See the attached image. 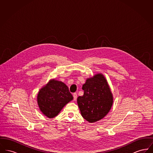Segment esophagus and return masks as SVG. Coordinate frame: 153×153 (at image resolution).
Instances as JSON below:
<instances>
[{
    "instance_id": "obj_1",
    "label": "esophagus",
    "mask_w": 153,
    "mask_h": 153,
    "mask_svg": "<svg viewBox=\"0 0 153 153\" xmlns=\"http://www.w3.org/2000/svg\"><path fill=\"white\" fill-rule=\"evenodd\" d=\"M73 99H74V100H76L77 99V95L76 93H74L73 94Z\"/></svg>"
}]
</instances>
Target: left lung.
<instances>
[{
    "label": "left lung",
    "instance_id": "8db88e82",
    "mask_svg": "<svg viewBox=\"0 0 153 153\" xmlns=\"http://www.w3.org/2000/svg\"><path fill=\"white\" fill-rule=\"evenodd\" d=\"M82 89L84 95L77 100L82 117L89 123L104 118L113 104L112 94L105 77L101 73L95 74L87 79Z\"/></svg>",
    "mask_w": 153,
    "mask_h": 153
}]
</instances>
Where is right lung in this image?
Masks as SVG:
<instances>
[{
  "instance_id": "right-lung-1",
  "label": "right lung",
  "mask_w": 153,
  "mask_h": 153,
  "mask_svg": "<svg viewBox=\"0 0 153 153\" xmlns=\"http://www.w3.org/2000/svg\"><path fill=\"white\" fill-rule=\"evenodd\" d=\"M73 99L66 84L62 81L53 79L39 90L37 95V102L44 115L53 118Z\"/></svg>"
}]
</instances>
